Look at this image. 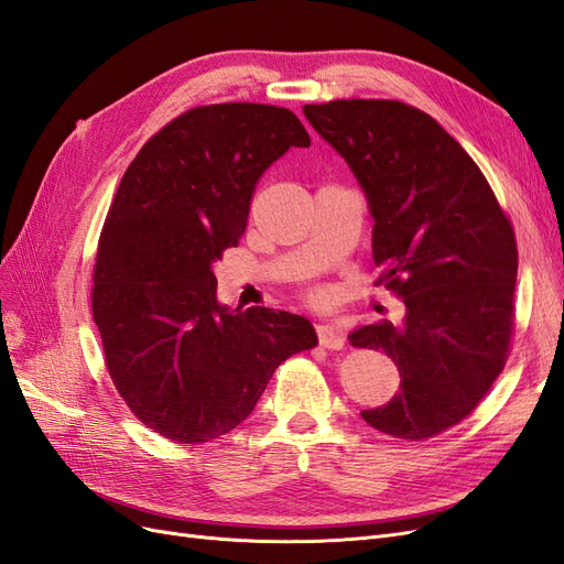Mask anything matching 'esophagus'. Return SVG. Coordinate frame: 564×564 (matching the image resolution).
<instances>
[{
    "mask_svg": "<svg viewBox=\"0 0 564 564\" xmlns=\"http://www.w3.org/2000/svg\"><path fill=\"white\" fill-rule=\"evenodd\" d=\"M317 338H319V346H324L327 350H340L346 346V336L336 327V324H319Z\"/></svg>",
    "mask_w": 564,
    "mask_h": 564,
    "instance_id": "esophagus-1",
    "label": "esophagus"
}]
</instances>
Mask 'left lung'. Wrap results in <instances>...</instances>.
Instances as JSON below:
<instances>
[{"instance_id":"obj_1","label":"left lung","mask_w":564,"mask_h":564,"mask_svg":"<svg viewBox=\"0 0 564 564\" xmlns=\"http://www.w3.org/2000/svg\"><path fill=\"white\" fill-rule=\"evenodd\" d=\"M348 162L373 216L379 284L404 319L355 329V348L381 350L400 390L362 419L386 435L429 440L482 402L516 329V232L480 166L431 115L383 98L303 108Z\"/></svg>"}]
</instances>
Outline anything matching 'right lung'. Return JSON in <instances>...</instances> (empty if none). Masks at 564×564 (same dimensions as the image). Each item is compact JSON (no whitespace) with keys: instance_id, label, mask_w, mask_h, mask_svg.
Instances as JSON below:
<instances>
[{"instance_id":"add662e5","label":"right lung","mask_w":564,"mask_h":564,"mask_svg":"<svg viewBox=\"0 0 564 564\" xmlns=\"http://www.w3.org/2000/svg\"><path fill=\"white\" fill-rule=\"evenodd\" d=\"M292 145L311 135L286 108H193L139 150L108 209L91 289L106 367L133 416L178 445L230 433L286 357L317 346L301 315L216 301L214 263Z\"/></svg>"}]
</instances>
